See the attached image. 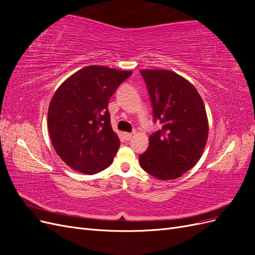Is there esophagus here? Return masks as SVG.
<instances>
[{"label": "esophagus", "mask_w": 255, "mask_h": 255, "mask_svg": "<svg viewBox=\"0 0 255 255\" xmlns=\"http://www.w3.org/2000/svg\"><path fill=\"white\" fill-rule=\"evenodd\" d=\"M132 134H130V133H125V134H123V137H125V139L126 140H129L130 139V138H132Z\"/></svg>", "instance_id": "obj_1"}]
</instances>
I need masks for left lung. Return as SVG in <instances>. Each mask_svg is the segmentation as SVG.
I'll use <instances>...</instances> for the list:
<instances>
[{
    "mask_svg": "<svg viewBox=\"0 0 255 255\" xmlns=\"http://www.w3.org/2000/svg\"><path fill=\"white\" fill-rule=\"evenodd\" d=\"M150 94L154 120L163 125L149 137L140 167L159 180H174L201 157L208 137L205 106L196 87L170 70H140Z\"/></svg>",
    "mask_w": 255,
    "mask_h": 255,
    "instance_id": "left-lung-1",
    "label": "left lung"
}]
</instances>
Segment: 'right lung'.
Masks as SVG:
<instances>
[{
	"label": "right lung",
	"mask_w": 255,
	"mask_h": 255,
	"mask_svg": "<svg viewBox=\"0 0 255 255\" xmlns=\"http://www.w3.org/2000/svg\"><path fill=\"white\" fill-rule=\"evenodd\" d=\"M132 73L87 66L54 94L48 110L50 138L58 156L75 171L95 174L113 163L120 140L112 128L109 101Z\"/></svg>",
	"instance_id": "obj_1"
}]
</instances>
